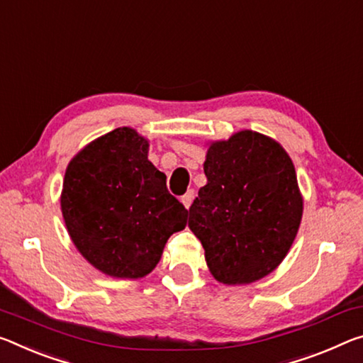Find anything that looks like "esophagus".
<instances>
[{
  "label": "esophagus",
  "mask_w": 363,
  "mask_h": 363,
  "mask_svg": "<svg viewBox=\"0 0 363 363\" xmlns=\"http://www.w3.org/2000/svg\"><path fill=\"white\" fill-rule=\"evenodd\" d=\"M194 197H195V192L192 191V189H191V191H187V192L184 194L182 197H181V202H182V205H184V206H186L187 210H189V206H191Z\"/></svg>",
  "instance_id": "1"
}]
</instances>
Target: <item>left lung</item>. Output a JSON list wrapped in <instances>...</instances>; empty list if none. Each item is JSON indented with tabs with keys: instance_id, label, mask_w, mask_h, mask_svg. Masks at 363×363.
Segmentation results:
<instances>
[{
	"instance_id": "obj_1",
	"label": "left lung",
	"mask_w": 363,
	"mask_h": 363,
	"mask_svg": "<svg viewBox=\"0 0 363 363\" xmlns=\"http://www.w3.org/2000/svg\"><path fill=\"white\" fill-rule=\"evenodd\" d=\"M206 184L189 208V228L223 284H250L273 273L301 226L303 199L281 143L255 130L210 142Z\"/></svg>"
}]
</instances>
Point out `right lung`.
Instances as JSON below:
<instances>
[{
	"mask_svg": "<svg viewBox=\"0 0 363 363\" xmlns=\"http://www.w3.org/2000/svg\"><path fill=\"white\" fill-rule=\"evenodd\" d=\"M148 147L135 129L118 128L87 143L66 168L67 233L80 255L111 278L152 273L171 234L187 224L189 211L168 192Z\"/></svg>",
	"mask_w": 363,
	"mask_h": 363,
	"instance_id": "1",
	"label": "right lung"
}]
</instances>
